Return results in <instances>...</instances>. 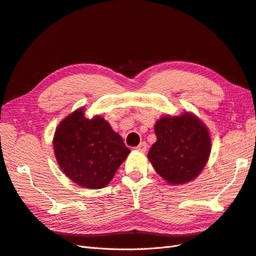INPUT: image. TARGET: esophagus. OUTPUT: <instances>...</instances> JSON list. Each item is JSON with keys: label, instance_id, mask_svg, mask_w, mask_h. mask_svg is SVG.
Here are the masks:
<instances>
[{"label": "esophagus", "instance_id": "1", "mask_svg": "<svg viewBox=\"0 0 256 256\" xmlns=\"http://www.w3.org/2000/svg\"><path fill=\"white\" fill-rule=\"evenodd\" d=\"M147 148H148V144H147V142H140V144L137 146V147H136V150H137V151H140V152H144V151H147Z\"/></svg>", "mask_w": 256, "mask_h": 256}]
</instances>
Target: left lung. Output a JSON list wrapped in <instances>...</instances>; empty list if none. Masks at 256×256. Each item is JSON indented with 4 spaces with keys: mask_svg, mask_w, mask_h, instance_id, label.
<instances>
[{
    "mask_svg": "<svg viewBox=\"0 0 256 256\" xmlns=\"http://www.w3.org/2000/svg\"><path fill=\"white\" fill-rule=\"evenodd\" d=\"M156 142L148 152L156 172L170 186L194 180L206 166L211 152L208 128L193 112L165 114L156 122Z\"/></svg>",
    "mask_w": 256,
    "mask_h": 256,
    "instance_id": "8db88e82",
    "label": "left lung"
}]
</instances>
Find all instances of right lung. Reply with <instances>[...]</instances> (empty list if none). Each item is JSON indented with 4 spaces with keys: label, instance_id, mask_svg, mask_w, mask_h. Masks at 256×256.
I'll return each mask as SVG.
<instances>
[{
    "label": "right lung",
    "instance_id": "add662e5",
    "mask_svg": "<svg viewBox=\"0 0 256 256\" xmlns=\"http://www.w3.org/2000/svg\"><path fill=\"white\" fill-rule=\"evenodd\" d=\"M84 107L59 123L54 136V151L60 168L74 184L102 188L114 178L130 150L103 116L88 119Z\"/></svg>",
    "mask_w": 256,
    "mask_h": 256
}]
</instances>
